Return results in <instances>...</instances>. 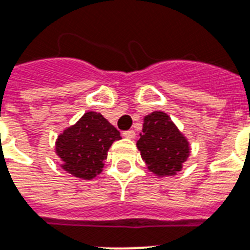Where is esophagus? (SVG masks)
<instances>
[{"instance_id": "34e87169", "label": "esophagus", "mask_w": 250, "mask_h": 250, "mask_svg": "<svg viewBox=\"0 0 250 250\" xmlns=\"http://www.w3.org/2000/svg\"><path fill=\"white\" fill-rule=\"evenodd\" d=\"M123 137L128 138V140H132V138L136 137V132L133 129H129V131L123 132Z\"/></svg>"}]
</instances>
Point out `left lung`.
Instances as JSON below:
<instances>
[{
    "mask_svg": "<svg viewBox=\"0 0 250 250\" xmlns=\"http://www.w3.org/2000/svg\"><path fill=\"white\" fill-rule=\"evenodd\" d=\"M136 146L148 171L157 178L177 175L190 154L189 141L161 110L145 115Z\"/></svg>",
    "mask_w": 250,
    "mask_h": 250,
    "instance_id": "1",
    "label": "left lung"
}]
</instances>
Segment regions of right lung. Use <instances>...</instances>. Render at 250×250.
<instances>
[{
  "label": "right lung",
  "instance_id": "obj_1",
  "mask_svg": "<svg viewBox=\"0 0 250 250\" xmlns=\"http://www.w3.org/2000/svg\"><path fill=\"white\" fill-rule=\"evenodd\" d=\"M118 140L119 131L100 113L86 112L58 135L54 148L64 171L91 180L103 171L109 148Z\"/></svg>",
  "mask_w": 250,
  "mask_h": 250
}]
</instances>
